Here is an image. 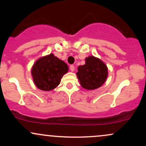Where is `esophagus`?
<instances>
[{
	"mask_svg": "<svg viewBox=\"0 0 146 146\" xmlns=\"http://www.w3.org/2000/svg\"><path fill=\"white\" fill-rule=\"evenodd\" d=\"M70 70H71V71H72V72L74 71L75 67H74V66H73V65H71V66H70Z\"/></svg>",
	"mask_w": 146,
	"mask_h": 146,
	"instance_id": "esophagus-1",
	"label": "esophagus"
}]
</instances>
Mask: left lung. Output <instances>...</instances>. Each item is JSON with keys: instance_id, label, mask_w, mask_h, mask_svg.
<instances>
[{"instance_id": "left-lung-1", "label": "left lung", "mask_w": 146, "mask_h": 146, "mask_svg": "<svg viewBox=\"0 0 146 146\" xmlns=\"http://www.w3.org/2000/svg\"><path fill=\"white\" fill-rule=\"evenodd\" d=\"M108 74L106 64L93 56L86 58L85 64L79 66L76 73L82 88L88 90L102 86L106 81Z\"/></svg>"}]
</instances>
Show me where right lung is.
Segmentation results:
<instances>
[{"label": "right lung", "instance_id": "add662e5", "mask_svg": "<svg viewBox=\"0 0 146 146\" xmlns=\"http://www.w3.org/2000/svg\"><path fill=\"white\" fill-rule=\"evenodd\" d=\"M68 71V65L51 53L36 60L31 68V75L37 88L49 91L60 84Z\"/></svg>", "mask_w": 146, "mask_h": 146}]
</instances>
